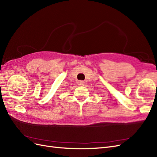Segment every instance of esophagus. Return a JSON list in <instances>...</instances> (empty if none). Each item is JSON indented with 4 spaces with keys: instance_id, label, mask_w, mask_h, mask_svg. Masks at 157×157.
Segmentation results:
<instances>
[{
    "instance_id": "34e87169",
    "label": "esophagus",
    "mask_w": 157,
    "mask_h": 157,
    "mask_svg": "<svg viewBox=\"0 0 157 157\" xmlns=\"http://www.w3.org/2000/svg\"><path fill=\"white\" fill-rule=\"evenodd\" d=\"M78 84H79V85H81V86H82V85L84 84V82L82 81V80H80V81L78 82Z\"/></svg>"
}]
</instances>
